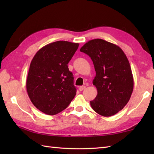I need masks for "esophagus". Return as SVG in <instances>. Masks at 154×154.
I'll return each mask as SVG.
<instances>
[{
	"label": "esophagus",
	"instance_id": "obj_1",
	"mask_svg": "<svg viewBox=\"0 0 154 154\" xmlns=\"http://www.w3.org/2000/svg\"><path fill=\"white\" fill-rule=\"evenodd\" d=\"M85 86H80L79 87V91H83L85 89Z\"/></svg>",
	"mask_w": 154,
	"mask_h": 154
}]
</instances>
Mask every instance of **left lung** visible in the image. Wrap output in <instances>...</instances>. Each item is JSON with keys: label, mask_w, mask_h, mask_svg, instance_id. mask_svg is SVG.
<instances>
[{"label": "left lung", "mask_w": 154, "mask_h": 154, "mask_svg": "<svg viewBox=\"0 0 154 154\" xmlns=\"http://www.w3.org/2000/svg\"><path fill=\"white\" fill-rule=\"evenodd\" d=\"M93 62L96 76L93 83L97 95L90 101L97 113L110 116L126 105L131 97L134 79L128 60L118 45L102 39L90 40L80 49Z\"/></svg>", "instance_id": "left-lung-1"}]
</instances>
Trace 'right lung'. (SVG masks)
<instances>
[{
  "instance_id": "1",
  "label": "right lung",
  "mask_w": 154,
  "mask_h": 154,
  "mask_svg": "<svg viewBox=\"0 0 154 154\" xmlns=\"http://www.w3.org/2000/svg\"><path fill=\"white\" fill-rule=\"evenodd\" d=\"M78 43L57 41L42 48L32 59L26 89L32 104L48 115L66 109L76 94L73 73L67 64Z\"/></svg>"
}]
</instances>
